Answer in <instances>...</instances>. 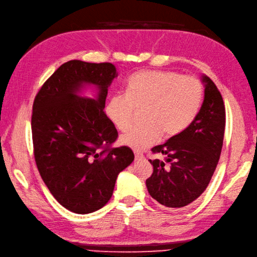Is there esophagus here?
<instances>
[{
	"mask_svg": "<svg viewBox=\"0 0 257 257\" xmlns=\"http://www.w3.org/2000/svg\"><path fill=\"white\" fill-rule=\"evenodd\" d=\"M142 159H144V155H143V154L136 152V153H135V161L139 162V161H142Z\"/></svg>",
	"mask_w": 257,
	"mask_h": 257,
	"instance_id": "esophagus-1",
	"label": "esophagus"
}]
</instances>
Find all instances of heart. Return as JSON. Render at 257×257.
<instances>
[{
	"mask_svg": "<svg viewBox=\"0 0 257 257\" xmlns=\"http://www.w3.org/2000/svg\"><path fill=\"white\" fill-rule=\"evenodd\" d=\"M203 101V85L192 76L169 70L136 72L125 93L112 94L105 105L106 116L117 130L126 128L136 108L143 107L145 123L125 130L119 142L143 151L161 139L178 135L197 117Z\"/></svg>",
	"mask_w": 257,
	"mask_h": 257,
	"instance_id": "1",
	"label": "heart"
}]
</instances>
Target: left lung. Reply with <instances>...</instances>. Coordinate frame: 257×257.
<instances>
[{
  "mask_svg": "<svg viewBox=\"0 0 257 257\" xmlns=\"http://www.w3.org/2000/svg\"><path fill=\"white\" fill-rule=\"evenodd\" d=\"M204 100L200 111L184 132L166 143L152 148L162 153L166 162L151 159L154 167L146 180L152 198L168 208H182L195 201L206 190L223 145L225 107L220 91L207 76Z\"/></svg>",
  "mask_w": 257,
  "mask_h": 257,
  "instance_id": "left-lung-1",
  "label": "left lung"
}]
</instances>
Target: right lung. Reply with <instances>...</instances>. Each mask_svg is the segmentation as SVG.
I'll return each instance as SVG.
<instances>
[{"label":"right lung","mask_w":257,"mask_h":257,"mask_svg":"<svg viewBox=\"0 0 257 257\" xmlns=\"http://www.w3.org/2000/svg\"><path fill=\"white\" fill-rule=\"evenodd\" d=\"M116 77L110 62L70 60L45 81L34 100L36 166L51 195L71 212L85 214L104 207L117 175L134 161L130 147H111L118 134L103 109ZM85 83L98 87L95 99L76 94Z\"/></svg>","instance_id":"1"}]
</instances>
